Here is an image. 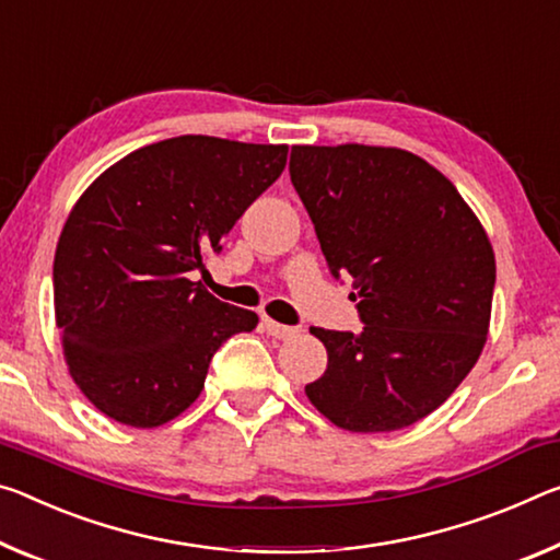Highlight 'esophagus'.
Instances as JSON below:
<instances>
[{
	"label": "esophagus",
	"instance_id": "34e87169",
	"mask_svg": "<svg viewBox=\"0 0 560 560\" xmlns=\"http://www.w3.org/2000/svg\"><path fill=\"white\" fill-rule=\"evenodd\" d=\"M261 326L266 328V334L269 336H273V339H294V336H299L301 334V328H296V326H283V324H279V322H273V318H269V316H264L261 318Z\"/></svg>",
	"mask_w": 560,
	"mask_h": 560
}]
</instances>
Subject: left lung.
<instances>
[{
  "instance_id": "obj_1",
  "label": "left lung",
  "mask_w": 560,
  "mask_h": 560,
  "mask_svg": "<svg viewBox=\"0 0 560 560\" xmlns=\"http://www.w3.org/2000/svg\"><path fill=\"white\" fill-rule=\"evenodd\" d=\"M291 184L363 328L326 346L306 396L353 433L406 429L446 401L483 351L495 283L491 242L456 186L394 147H291ZM353 296V299H357Z\"/></svg>"
}]
</instances>
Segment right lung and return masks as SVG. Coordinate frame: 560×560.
<instances>
[{"label": "right lung", "instance_id": "obj_1", "mask_svg": "<svg viewBox=\"0 0 560 560\" xmlns=\"http://www.w3.org/2000/svg\"><path fill=\"white\" fill-rule=\"evenodd\" d=\"M287 154L174 137L119 159L79 197L55 254V316L69 374L104 416L135 429L176 419L219 346L259 324L194 277Z\"/></svg>", "mask_w": 560, "mask_h": 560}]
</instances>
